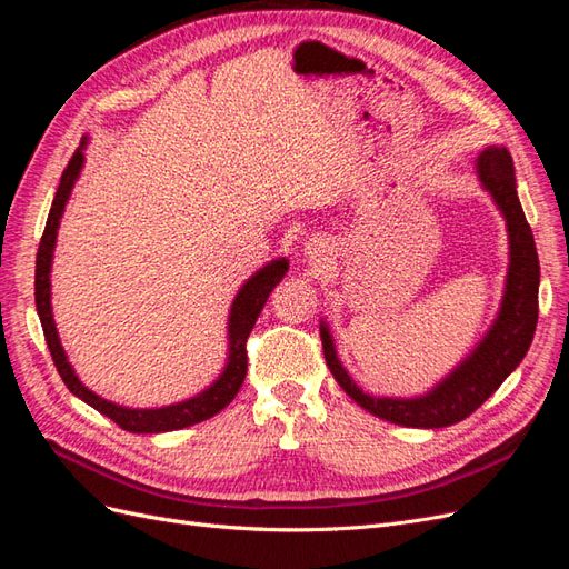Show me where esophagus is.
<instances>
[{
  "instance_id": "esophagus-1",
  "label": "esophagus",
  "mask_w": 569,
  "mask_h": 569,
  "mask_svg": "<svg viewBox=\"0 0 569 569\" xmlns=\"http://www.w3.org/2000/svg\"><path fill=\"white\" fill-rule=\"evenodd\" d=\"M306 256L311 258V261H320V258L325 256V244H322V242H316V239H313V242L306 247Z\"/></svg>"
}]
</instances>
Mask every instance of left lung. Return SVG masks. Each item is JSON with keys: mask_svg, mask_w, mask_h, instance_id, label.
I'll use <instances>...</instances> for the list:
<instances>
[{"mask_svg": "<svg viewBox=\"0 0 569 569\" xmlns=\"http://www.w3.org/2000/svg\"><path fill=\"white\" fill-rule=\"evenodd\" d=\"M477 178L491 199L501 209L508 226L510 266L506 291L489 332L475 351L460 360L443 380L425 396L416 399H389V396L363 393L337 358V349L327 325L320 322V339L327 368L335 375L339 387L372 416L403 427H449L485 403L503 385L506 377L522 363L529 351L539 320V256L522 203L518 199L512 159L506 147H489L477 157Z\"/></svg>", "mask_w": 569, "mask_h": 569, "instance_id": "1", "label": "left lung"}]
</instances>
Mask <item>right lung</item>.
<instances>
[{
    "instance_id": "add662e5",
    "label": "right lung",
    "mask_w": 569,
    "mask_h": 569,
    "mask_svg": "<svg viewBox=\"0 0 569 569\" xmlns=\"http://www.w3.org/2000/svg\"><path fill=\"white\" fill-rule=\"evenodd\" d=\"M84 144H88V140L80 142V147L76 149L71 161H68L63 170L54 201H51L47 226L40 239L38 261H36V303H38V316L42 322V332L47 339L51 360H54L61 380L68 389H71V393H76L78 399L99 410L101 416L111 418L120 429H126V432H134V435L173 432V429H182V427L209 420L216 416V412L226 408L237 396L239 387H242L247 377V360H249L247 339L253 330L258 316L263 311L270 291L278 287V282L284 278V272L289 270V261L287 258H274V261H270L261 270H256L242 284V289L237 291L230 308V320H228V339H230L228 363H226V370L220 372V377L209 389H203L201 393L192 396V399L173 403V406H163V408H126V406L101 399V396H97L78 380L73 366L68 363V356L61 347V339L54 325V316H51V282H49L51 256H54V247H57V232L61 226L66 201L71 197V189L84 163V153H82Z\"/></svg>"
}]
</instances>
